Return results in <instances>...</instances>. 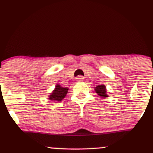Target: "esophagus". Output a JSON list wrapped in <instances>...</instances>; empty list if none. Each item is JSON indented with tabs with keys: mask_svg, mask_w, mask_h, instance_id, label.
Returning a JSON list of instances; mask_svg holds the SVG:
<instances>
[{
	"mask_svg": "<svg viewBox=\"0 0 153 153\" xmlns=\"http://www.w3.org/2000/svg\"><path fill=\"white\" fill-rule=\"evenodd\" d=\"M76 80H77V81H78V82L83 81V76H81V75H79V76H78V78H76Z\"/></svg>",
	"mask_w": 153,
	"mask_h": 153,
	"instance_id": "34e87169",
	"label": "esophagus"
}]
</instances>
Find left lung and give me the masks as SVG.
<instances>
[{
    "mask_svg": "<svg viewBox=\"0 0 153 153\" xmlns=\"http://www.w3.org/2000/svg\"><path fill=\"white\" fill-rule=\"evenodd\" d=\"M96 93L101 97L106 98L108 97L107 92H106V87L105 85H99V86H97L95 87Z\"/></svg>",
    "mask_w": 153,
    "mask_h": 153,
    "instance_id": "left-lung-1",
    "label": "left lung"
}]
</instances>
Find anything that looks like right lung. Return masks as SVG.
I'll return each instance as SVG.
<instances>
[{"label": "right lung", "instance_id": "1", "mask_svg": "<svg viewBox=\"0 0 153 153\" xmlns=\"http://www.w3.org/2000/svg\"><path fill=\"white\" fill-rule=\"evenodd\" d=\"M67 91H68V88H64L59 84H57L56 86L55 89L53 91V92L51 93V95L48 97L51 101L60 102L65 97L66 94H67Z\"/></svg>", "mask_w": 153, "mask_h": 153}]
</instances>
